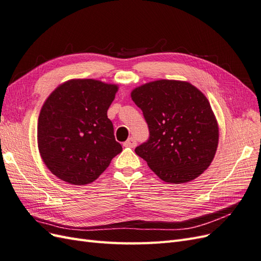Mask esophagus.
<instances>
[{
	"instance_id": "1",
	"label": "esophagus",
	"mask_w": 261,
	"mask_h": 261,
	"mask_svg": "<svg viewBox=\"0 0 261 261\" xmlns=\"http://www.w3.org/2000/svg\"><path fill=\"white\" fill-rule=\"evenodd\" d=\"M136 145H137V141H136V139L134 138V137H129L127 140L125 141L124 143V146L125 147H132V148H135L136 147Z\"/></svg>"
}]
</instances>
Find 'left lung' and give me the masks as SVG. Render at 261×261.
Returning a JSON list of instances; mask_svg holds the SVG:
<instances>
[{"label":"left lung","mask_w":261,"mask_h":261,"mask_svg":"<svg viewBox=\"0 0 261 261\" xmlns=\"http://www.w3.org/2000/svg\"><path fill=\"white\" fill-rule=\"evenodd\" d=\"M150 136L135 152L169 184L187 183L206 171L219 144V125L206 96L183 81L160 80L130 92Z\"/></svg>","instance_id":"1"}]
</instances>
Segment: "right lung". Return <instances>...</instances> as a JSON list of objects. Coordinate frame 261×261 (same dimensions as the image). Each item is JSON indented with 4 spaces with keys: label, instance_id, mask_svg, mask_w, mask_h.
Returning <instances> with one entry per match:
<instances>
[{
    "label": "right lung",
    "instance_id": "right-lung-1",
    "mask_svg": "<svg viewBox=\"0 0 261 261\" xmlns=\"http://www.w3.org/2000/svg\"><path fill=\"white\" fill-rule=\"evenodd\" d=\"M117 90V85L101 81L69 80L46 98L37 139L52 174L68 184H90L122 151L108 118Z\"/></svg>",
    "mask_w": 261,
    "mask_h": 261
}]
</instances>
